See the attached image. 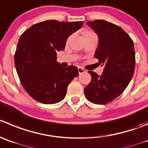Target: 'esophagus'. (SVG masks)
<instances>
[{"instance_id":"obj_1","label":"esophagus","mask_w":148,"mask_h":148,"mask_svg":"<svg viewBox=\"0 0 148 148\" xmlns=\"http://www.w3.org/2000/svg\"><path fill=\"white\" fill-rule=\"evenodd\" d=\"M78 71H79V74H83V73L85 72V70L84 69H82V68L79 67L78 68Z\"/></svg>"}]
</instances>
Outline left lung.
I'll list each match as a JSON object with an SVG mask.
<instances>
[{"label": "left lung", "mask_w": 148, "mask_h": 148, "mask_svg": "<svg viewBox=\"0 0 148 148\" xmlns=\"http://www.w3.org/2000/svg\"><path fill=\"white\" fill-rule=\"evenodd\" d=\"M87 25L99 36L94 57L104 64L103 74L89 71L91 81L84 89L85 97L92 103L105 104L120 96L130 82L135 68L133 40L119 26L103 20Z\"/></svg>", "instance_id": "obj_1"}]
</instances>
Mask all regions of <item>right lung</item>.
<instances>
[{
  "label": "right lung",
  "mask_w": 148,
  "mask_h": 148,
  "mask_svg": "<svg viewBox=\"0 0 148 148\" xmlns=\"http://www.w3.org/2000/svg\"><path fill=\"white\" fill-rule=\"evenodd\" d=\"M47 20L34 25L21 35L14 54L18 77L27 93L42 103H55L66 96L68 85L78 76L77 68L62 67L57 52L63 50L68 37L83 25Z\"/></svg>",
  "instance_id": "1"
}]
</instances>
